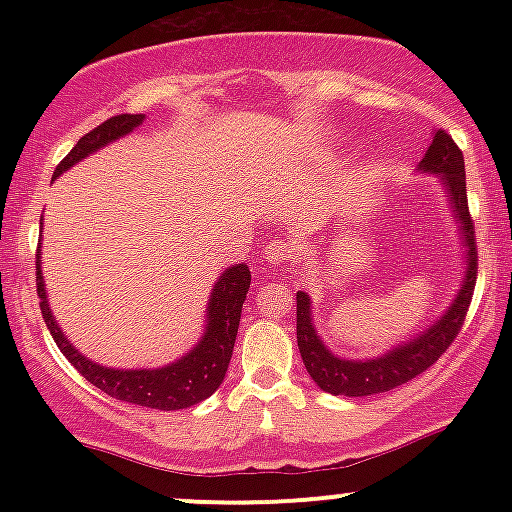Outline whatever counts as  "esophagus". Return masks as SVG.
I'll use <instances>...</instances> for the list:
<instances>
[{"instance_id":"1","label":"esophagus","mask_w":512,"mask_h":512,"mask_svg":"<svg viewBox=\"0 0 512 512\" xmlns=\"http://www.w3.org/2000/svg\"><path fill=\"white\" fill-rule=\"evenodd\" d=\"M264 260L272 264V267H279V264L289 260V250H286V245L279 243V240H272V243L264 248Z\"/></svg>"}]
</instances>
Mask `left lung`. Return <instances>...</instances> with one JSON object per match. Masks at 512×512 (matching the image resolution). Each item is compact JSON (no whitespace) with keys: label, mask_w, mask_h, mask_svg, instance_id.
Listing matches in <instances>:
<instances>
[{"label":"left lung","mask_w":512,"mask_h":512,"mask_svg":"<svg viewBox=\"0 0 512 512\" xmlns=\"http://www.w3.org/2000/svg\"><path fill=\"white\" fill-rule=\"evenodd\" d=\"M416 170L424 175H436L443 187L452 219L457 223V238L462 243L464 269L455 298L445 313L433 320L414 337L404 339L385 354L373 358L337 356L322 342L313 322V301L305 291L296 293V339L301 358L310 378L320 390L330 395L368 397L378 392L395 390L424 373L438 361L440 354L455 342L460 332L474 284H477V243H474V223L467 207V180H464V158L450 134L443 129L433 132V142L421 158Z\"/></svg>","instance_id":"obj_1"}]
</instances>
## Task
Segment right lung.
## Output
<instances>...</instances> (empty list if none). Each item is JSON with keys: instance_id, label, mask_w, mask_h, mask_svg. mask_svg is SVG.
Here are the masks:
<instances>
[{"instance_id": "obj_1", "label": "right lung", "mask_w": 512, "mask_h": 512, "mask_svg": "<svg viewBox=\"0 0 512 512\" xmlns=\"http://www.w3.org/2000/svg\"><path fill=\"white\" fill-rule=\"evenodd\" d=\"M146 120V115H115L98 125L79 142L55 170V178H60L64 170L74 168L76 163L84 161L86 156L96 154L103 146L117 142V139L127 137ZM43 245V238L38 240V248ZM35 284H38L40 310H43V320L60 346V351L67 356V361L79 370L81 375L105 395L122 399V402L139 404V407L161 409V411H178L187 409L192 404H199L219 390V385L226 378L228 363L233 356V344H236L240 310L250 289V269L248 264H233V267L223 269L219 279H216L214 289L209 293L207 310H204V332L199 342L192 346L187 354L175 358L173 363L158 368H110L101 363L91 361L86 354H81L76 346L69 342L67 334L57 325L55 315H52L48 305V291H45L43 279V260H40V250L35 255Z\"/></svg>"}]
</instances>
